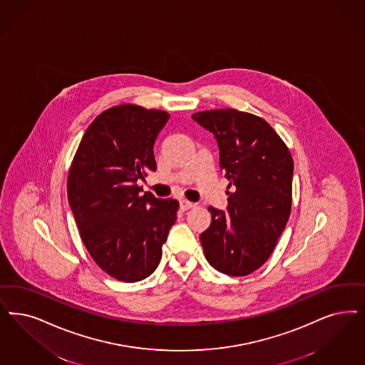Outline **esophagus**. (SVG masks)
I'll return each mask as SVG.
<instances>
[{
    "mask_svg": "<svg viewBox=\"0 0 365 365\" xmlns=\"http://www.w3.org/2000/svg\"><path fill=\"white\" fill-rule=\"evenodd\" d=\"M192 206H194V203H192V202L186 201V200L179 202V207H180V210H183V212L189 210Z\"/></svg>",
    "mask_w": 365,
    "mask_h": 365,
    "instance_id": "obj_1",
    "label": "esophagus"
}]
</instances>
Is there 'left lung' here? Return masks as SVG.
I'll return each instance as SVG.
<instances>
[{"label":"left lung","instance_id":"1","mask_svg":"<svg viewBox=\"0 0 365 365\" xmlns=\"http://www.w3.org/2000/svg\"><path fill=\"white\" fill-rule=\"evenodd\" d=\"M212 132L220 167L229 180L227 212L207 207L212 224L201 233L205 257L217 271L245 277L264 264L291 213L294 162L265 120L236 109L192 114Z\"/></svg>","mask_w":365,"mask_h":365}]
</instances>
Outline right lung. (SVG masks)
Wrapping results in <instances>:
<instances>
[{
  "mask_svg": "<svg viewBox=\"0 0 365 365\" xmlns=\"http://www.w3.org/2000/svg\"><path fill=\"white\" fill-rule=\"evenodd\" d=\"M163 110L118 105L90 124L67 179L81 239L101 269L133 283L150 277L175 224L179 203L138 186L156 170L153 144L168 121Z\"/></svg>",
  "mask_w": 365,
  "mask_h": 365,
  "instance_id": "obj_1",
  "label": "right lung"
}]
</instances>
